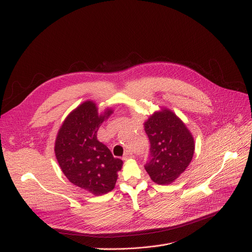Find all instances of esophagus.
<instances>
[{"label": "esophagus", "mask_w": 252, "mask_h": 252, "mask_svg": "<svg viewBox=\"0 0 252 252\" xmlns=\"http://www.w3.org/2000/svg\"><path fill=\"white\" fill-rule=\"evenodd\" d=\"M130 158H132V154L130 153L129 151H126L124 156H123V160H128V159H130Z\"/></svg>", "instance_id": "obj_1"}]
</instances>
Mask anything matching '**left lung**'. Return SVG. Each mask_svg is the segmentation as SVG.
<instances>
[{
  "label": "left lung",
  "instance_id": "8db88e82",
  "mask_svg": "<svg viewBox=\"0 0 252 252\" xmlns=\"http://www.w3.org/2000/svg\"><path fill=\"white\" fill-rule=\"evenodd\" d=\"M151 158L145 168L154 183L169 185L182 175L193 158L195 143L186 124L172 109L160 107L144 123Z\"/></svg>",
  "mask_w": 252,
  "mask_h": 252
}]
</instances>
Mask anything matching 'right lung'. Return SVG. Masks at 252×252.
Masks as SVG:
<instances>
[{
  "mask_svg": "<svg viewBox=\"0 0 252 252\" xmlns=\"http://www.w3.org/2000/svg\"><path fill=\"white\" fill-rule=\"evenodd\" d=\"M113 113L110 107L99 113L96 102L87 100L65 118L55 142L56 158L66 178L97 196L115 188L123 166V161L97 139L99 127Z\"/></svg>",
  "mask_w": 252,
  "mask_h": 252,
  "instance_id": "1",
  "label": "right lung"
}]
</instances>
